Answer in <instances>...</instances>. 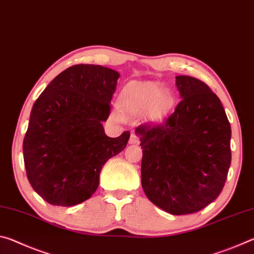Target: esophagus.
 <instances>
[{
	"label": "esophagus",
	"instance_id": "obj_1",
	"mask_svg": "<svg viewBox=\"0 0 254 254\" xmlns=\"http://www.w3.org/2000/svg\"><path fill=\"white\" fill-rule=\"evenodd\" d=\"M128 142H130V144H139V142H140L139 136H137L135 133H132L130 136V141H128Z\"/></svg>",
	"mask_w": 254,
	"mask_h": 254
}]
</instances>
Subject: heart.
I'll return each mask as SVG.
<instances>
[{
    "label": "heart",
    "mask_w": 254,
    "mask_h": 254,
    "mask_svg": "<svg viewBox=\"0 0 254 254\" xmlns=\"http://www.w3.org/2000/svg\"><path fill=\"white\" fill-rule=\"evenodd\" d=\"M119 111L131 118L151 115L159 119L174 105V100L160 84L154 81H128L122 87L117 102Z\"/></svg>",
    "instance_id": "heart-1"
}]
</instances>
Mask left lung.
I'll return each instance as SVG.
<instances>
[{"mask_svg":"<svg viewBox=\"0 0 254 254\" xmlns=\"http://www.w3.org/2000/svg\"><path fill=\"white\" fill-rule=\"evenodd\" d=\"M183 100L168 119L135 128L141 184L150 201L173 215L199 212L217 198L231 165V126L204 81L176 77Z\"/></svg>","mask_w":254,"mask_h":254,"instance_id":"obj_1","label":"left lung"}]
</instances>
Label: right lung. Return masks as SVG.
Masks as SVG:
<instances>
[{
	"mask_svg": "<svg viewBox=\"0 0 254 254\" xmlns=\"http://www.w3.org/2000/svg\"><path fill=\"white\" fill-rule=\"evenodd\" d=\"M118 71L75 65L55 77L34 102L23 140L29 183L47 203L74 206L88 199L110 158L127 147L130 132L105 134Z\"/></svg>",
	"mask_w": 254,
	"mask_h": 254,
	"instance_id": "1",
	"label": "right lung"
}]
</instances>
